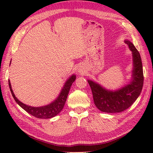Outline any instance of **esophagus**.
Listing matches in <instances>:
<instances>
[{
    "label": "esophagus",
    "instance_id": "obj_1",
    "mask_svg": "<svg viewBox=\"0 0 153 153\" xmlns=\"http://www.w3.org/2000/svg\"><path fill=\"white\" fill-rule=\"evenodd\" d=\"M78 74L81 75V76H82V75H83L84 74V71L82 69L78 70Z\"/></svg>",
    "mask_w": 153,
    "mask_h": 153
}]
</instances>
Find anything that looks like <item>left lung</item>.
Masks as SVG:
<instances>
[{
  "mask_svg": "<svg viewBox=\"0 0 153 153\" xmlns=\"http://www.w3.org/2000/svg\"><path fill=\"white\" fill-rule=\"evenodd\" d=\"M124 42L132 54L130 81L122 87L110 90L95 81L87 79L92 91L94 103L102 112L116 113L128 109L137 100L142 91L144 77L140 54L131 41L125 39Z\"/></svg>",
  "mask_w": 153,
  "mask_h": 153,
  "instance_id": "8db88e82",
  "label": "left lung"
}]
</instances>
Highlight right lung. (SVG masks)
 I'll return each mask as SVG.
<instances>
[{
	"mask_svg": "<svg viewBox=\"0 0 153 153\" xmlns=\"http://www.w3.org/2000/svg\"><path fill=\"white\" fill-rule=\"evenodd\" d=\"M11 63V60H10ZM76 79V76L75 74H72L71 76L68 77V79L65 82L64 85L62 88L60 92L58 94L57 97L53 101L48 104L47 105L41 106H31L25 105V104L22 102L20 100L16 98L13 90L12 89L11 83L10 80H8V85L12 95L14 97L15 101L18 103V105L20 106L22 108L28 112L30 114L33 116L38 118L48 119L52 118L56 116L59 114L62 110L63 109L65 102L66 101L68 95L69 93L71 86L72 83L75 82Z\"/></svg>",
	"mask_w": 153,
	"mask_h": 153,
	"instance_id": "add662e5",
	"label": "right lung"
}]
</instances>
